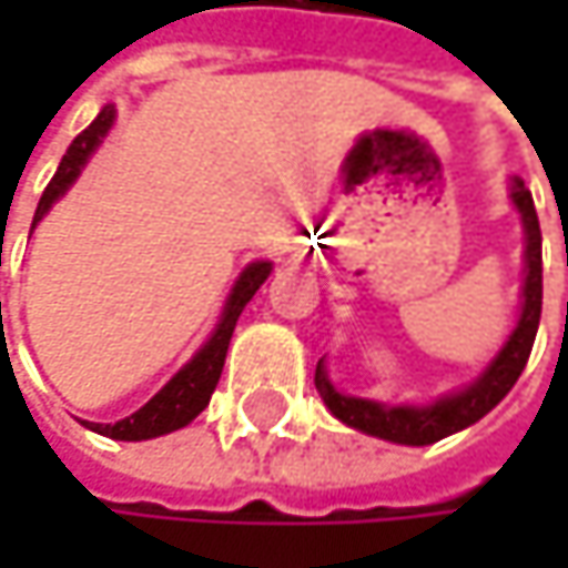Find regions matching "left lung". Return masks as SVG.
Listing matches in <instances>:
<instances>
[{
    "label": "left lung",
    "instance_id": "1",
    "mask_svg": "<svg viewBox=\"0 0 568 568\" xmlns=\"http://www.w3.org/2000/svg\"><path fill=\"white\" fill-rule=\"evenodd\" d=\"M510 200L523 223V285H519V318L500 345V352L487 362V368L464 388L434 397L430 404H385L375 397H355L338 392L325 372V362L315 365V388L325 407L348 427L407 447H424L440 437H450L484 414H490L510 395L516 378L526 368V358L536 342L539 312H542V236L539 216L532 206V193L519 176H510Z\"/></svg>",
    "mask_w": 568,
    "mask_h": 568
}]
</instances>
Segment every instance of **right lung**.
Returning a JSON list of instances; mask_svg holds the SVG:
<instances>
[{
	"instance_id": "right-lung-1",
	"label": "right lung",
	"mask_w": 568,
	"mask_h": 568,
	"mask_svg": "<svg viewBox=\"0 0 568 568\" xmlns=\"http://www.w3.org/2000/svg\"><path fill=\"white\" fill-rule=\"evenodd\" d=\"M114 118H118L114 104H104L101 114L71 141V148L64 151L52 183L45 186V193L39 200L32 230L45 220V213L71 190V183L88 168L91 154L104 144L108 131L114 128ZM270 273H273V263L270 260H256V263H250L236 276V283H233L226 302H223V312H220L210 338L193 352V358L141 410H134L131 417H121L114 424H91V420H84V427H91L94 434L114 437V440H151V437H161V434H171V430L186 427L210 404V395H213V388H216V382L223 375V362H226V348H230L236 318L246 308V302L256 295V288L270 280Z\"/></svg>"
}]
</instances>
